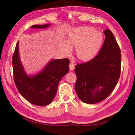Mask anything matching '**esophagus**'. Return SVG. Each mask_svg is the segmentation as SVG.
I'll return each instance as SVG.
<instances>
[{
    "instance_id": "obj_1",
    "label": "esophagus",
    "mask_w": 135,
    "mask_h": 135,
    "mask_svg": "<svg viewBox=\"0 0 135 135\" xmlns=\"http://www.w3.org/2000/svg\"><path fill=\"white\" fill-rule=\"evenodd\" d=\"M69 67H70V71H73L74 70V65L73 64H71V63H70V64Z\"/></svg>"
}]
</instances>
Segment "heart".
I'll return each instance as SVG.
<instances>
[{
    "mask_svg": "<svg viewBox=\"0 0 135 135\" xmlns=\"http://www.w3.org/2000/svg\"><path fill=\"white\" fill-rule=\"evenodd\" d=\"M103 36L94 28L81 27L74 28L68 33L65 43L59 45L63 55L70 56L71 49H75L76 59L81 62H86L96 57L101 47Z\"/></svg>",
    "mask_w": 135,
    "mask_h": 135,
    "instance_id": "heart-1",
    "label": "heart"
}]
</instances>
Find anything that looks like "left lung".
Returning a JSON list of instances; mask_svg holds the SVG:
<instances>
[{"label":"left lung","mask_w":135,"mask_h":135,"mask_svg":"<svg viewBox=\"0 0 135 135\" xmlns=\"http://www.w3.org/2000/svg\"><path fill=\"white\" fill-rule=\"evenodd\" d=\"M105 40L99 54L90 61L76 65L75 89L78 97L87 104H95L110 95L118 82L121 54L113 33L103 31Z\"/></svg>","instance_id":"obj_1"}]
</instances>
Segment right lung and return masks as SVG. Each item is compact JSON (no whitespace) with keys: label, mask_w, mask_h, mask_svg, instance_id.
<instances>
[{"label":"right lung","mask_w":135,"mask_h":135,"mask_svg":"<svg viewBox=\"0 0 135 135\" xmlns=\"http://www.w3.org/2000/svg\"><path fill=\"white\" fill-rule=\"evenodd\" d=\"M50 24L35 25L31 29H46ZM67 59H52L35 74H28L20 60L19 42L13 56L14 82L19 93L31 104L45 106L50 104L55 97L60 80L69 72Z\"/></svg>","instance_id":"right-lung-1"}]
</instances>
